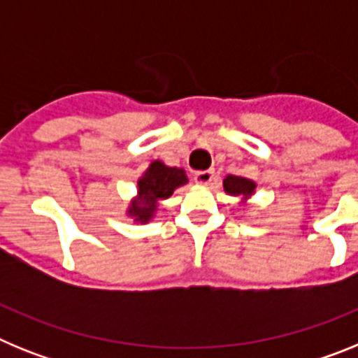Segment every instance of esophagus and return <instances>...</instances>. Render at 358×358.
Segmentation results:
<instances>
[{"instance_id":"obj_1","label":"esophagus","mask_w":358,"mask_h":358,"mask_svg":"<svg viewBox=\"0 0 358 358\" xmlns=\"http://www.w3.org/2000/svg\"><path fill=\"white\" fill-rule=\"evenodd\" d=\"M215 179V170H201V172H195L194 176V181L197 182V185H202V186H208L211 185V181Z\"/></svg>"}]
</instances>
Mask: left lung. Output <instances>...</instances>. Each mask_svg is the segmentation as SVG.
<instances>
[{
  "label": "left lung",
  "instance_id": "1",
  "mask_svg": "<svg viewBox=\"0 0 358 358\" xmlns=\"http://www.w3.org/2000/svg\"><path fill=\"white\" fill-rule=\"evenodd\" d=\"M256 185L251 179H245V177L238 176H227L224 179V189H226L229 195H242V197H249L251 194H255Z\"/></svg>",
  "mask_w": 358,
  "mask_h": 358
}]
</instances>
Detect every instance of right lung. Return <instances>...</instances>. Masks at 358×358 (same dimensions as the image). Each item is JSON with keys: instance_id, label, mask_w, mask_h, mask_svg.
I'll list each match as a JSON object with an SVG mask.
<instances>
[{"instance_id": "right-lung-1", "label": "right lung", "mask_w": 358, "mask_h": 358, "mask_svg": "<svg viewBox=\"0 0 358 358\" xmlns=\"http://www.w3.org/2000/svg\"><path fill=\"white\" fill-rule=\"evenodd\" d=\"M188 182L185 170L166 166L161 161H154L138 181V199L129 208V215L136 222H148L154 217L157 201L169 199L177 186Z\"/></svg>"}]
</instances>
